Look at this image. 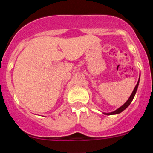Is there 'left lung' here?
I'll use <instances>...</instances> for the list:
<instances>
[{
  "label": "left lung",
  "mask_w": 153,
  "mask_h": 153,
  "mask_svg": "<svg viewBox=\"0 0 153 153\" xmlns=\"http://www.w3.org/2000/svg\"><path fill=\"white\" fill-rule=\"evenodd\" d=\"M139 83H140V79H139V80H138V83L136 85V86H135L134 90H133V91H132V94L130 95V97H129V99L127 100L126 102H125V103L123 105V106H120V108H118L117 109H116V110H114V111L111 112V113H103V114L105 115H108V116H109V115H116V114H119V113H122L123 110H125L126 109L128 106L130 105L131 102L132 101V100H133V98H134L135 95H136V91H137V89H138V86H139Z\"/></svg>",
  "instance_id": "left-lung-1"
}]
</instances>
